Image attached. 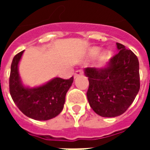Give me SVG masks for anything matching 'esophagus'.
Instances as JSON below:
<instances>
[{"label":"esophagus","mask_w":150,"mask_h":150,"mask_svg":"<svg viewBox=\"0 0 150 150\" xmlns=\"http://www.w3.org/2000/svg\"><path fill=\"white\" fill-rule=\"evenodd\" d=\"M83 74V71H81V70H78V71H76L75 72V78H77V77H79V76H80V75H82Z\"/></svg>","instance_id":"obj_1"}]
</instances>
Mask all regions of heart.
I'll return each instance as SVG.
<instances>
[{"label":"heart","mask_w":150,"mask_h":150,"mask_svg":"<svg viewBox=\"0 0 150 150\" xmlns=\"http://www.w3.org/2000/svg\"><path fill=\"white\" fill-rule=\"evenodd\" d=\"M98 53H99V49H98V48H93V49H91V50H90V55L96 56V54H97ZM108 55H109L108 52H104L103 54H102L101 58H102V59H104H104H108Z\"/></svg>","instance_id":"obj_1"}]
</instances>
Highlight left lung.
<instances>
[{
    "label": "left lung",
    "instance_id": "obj_1",
    "mask_svg": "<svg viewBox=\"0 0 150 150\" xmlns=\"http://www.w3.org/2000/svg\"><path fill=\"white\" fill-rule=\"evenodd\" d=\"M119 53L102 68L87 67L89 80L87 96L95 112L103 117H115L132 104L140 89L139 61L135 54L116 43Z\"/></svg>",
    "mask_w": 150,
    "mask_h": 150
}]
</instances>
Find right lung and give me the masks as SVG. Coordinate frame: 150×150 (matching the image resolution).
<instances>
[{
  "label": "right lung",
  "instance_id": "right-lung-1",
  "mask_svg": "<svg viewBox=\"0 0 150 150\" xmlns=\"http://www.w3.org/2000/svg\"><path fill=\"white\" fill-rule=\"evenodd\" d=\"M24 50L14 56L9 76V92L13 100L21 112L31 119L47 120L62 112L66 94L74 79L54 78L35 88L23 85L18 71V64Z\"/></svg>",
  "mask_w": 150,
  "mask_h": 150
}]
</instances>
